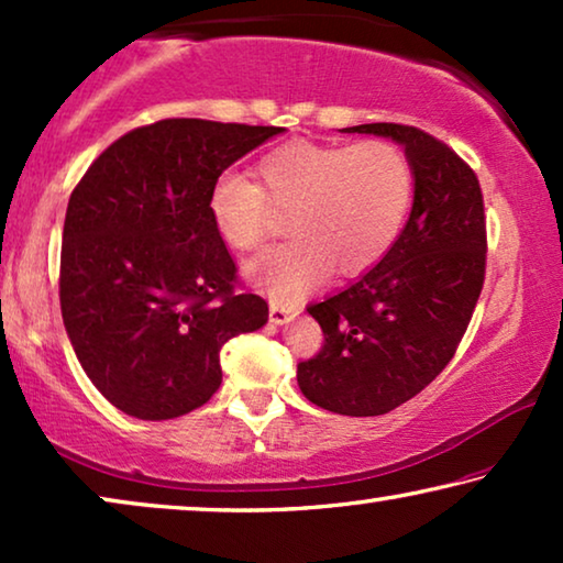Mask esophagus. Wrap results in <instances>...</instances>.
<instances>
[{
    "mask_svg": "<svg viewBox=\"0 0 563 563\" xmlns=\"http://www.w3.org/2000/svg\"><path fill=\"white\" fill-rule=\"evenodd\" d=\"M295 314H297L295 307H287L282 302L268 305V318H272L274 325H284V322H289L291 318H295Z\"/></svg>",
    "mask_w": 563,
    "mask_h": 563,
    "instance_id": "1",
    "label": "esophagus"
}]
</instances>
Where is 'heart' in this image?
<instances>
[{
    "label": "heart",
    "mask_w": 563,
    "mask_h": 563,
    "mask_svg": "<svg viewBox=\"0 0 563 563\" xmlns=\"http://www.w3.org/2000/svg\"><path fill=\"white\" fill-rule=\"evenodd\" d=\"M258 184L220 174L210 218L235 251H256L272 230V207L287 210L291 241L249 266V279L276 299H299L330 266L356 276L395 245L412 205L415 174L402 148L387 141L322 145L295 141L256 164Z\"/></svg>",
    "instance_id": "b5f03b06"
}]
</instances>
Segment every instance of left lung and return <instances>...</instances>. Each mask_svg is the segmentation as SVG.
Returning a JSON list of instances; mask_svg holds the SVG:
<instances>
[{
	"mask_svg": "<svg viewBox=\"0 0 563 563\" xmlns=\"http://www.w3.org/2000/svg\"><path fill=\"white\" fill-rule=\"evenodd\" d=\"M391 137L415 174L410 220L379 264L307 307L322 349L297 366L322 410L372 418L395 410L449 366L482 295L487 222L476 174L449 145L397 122L345 128Z\"/></svg>",
	"mask_w": 563,
	"mask_h": 563,
	"instance_id": "8db88e82",
	"label": "left lung"
}]
</instances>
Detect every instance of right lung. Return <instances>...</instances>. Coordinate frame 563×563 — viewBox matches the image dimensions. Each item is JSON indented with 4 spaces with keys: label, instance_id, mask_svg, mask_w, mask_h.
Returning <instances> with one entry per match:
<instances>
[{
    "label": "right lung",
    "instance_id": "right-lung-1",
    "mask_svg": "<svg viewBox=\"0 0 563 563\" xmlns=\"http://www.w3.org/2000/svg\"><path fill=\"white\" fill-rule=\"evenodd\" d=\"M284 128L158 120L114 141L68 199L60 314L91 384L137 420H172L220 389V349L268 320L235 291L210 189Z\"/></svg>",
    "mask_w": 563,
    "mask_h": 563
}]
</instances>
